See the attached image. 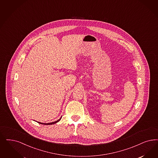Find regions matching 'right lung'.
<instances>
[{
    "mask_svg": "<svg viewBox=\"0 0 158 158\" xmlns=\"http://www.w3.org/2000/svg\"><path fill=\"white\" fill-rule=\"evenodd\" d=\"M61 119V118H60V119L58 120H57V121H54V122H52V123H47V124H45V123H39L40 124H45V125H51V124H55V123H58V121H60V120Z\"/></svg>",
    "mask_w": 158,
    "mask_h": 158,
    "instance_id": "1",
    "label": "right lung"
}]
</instances>
